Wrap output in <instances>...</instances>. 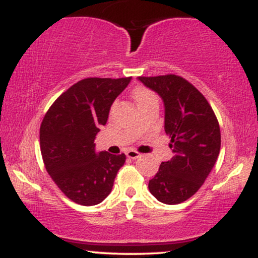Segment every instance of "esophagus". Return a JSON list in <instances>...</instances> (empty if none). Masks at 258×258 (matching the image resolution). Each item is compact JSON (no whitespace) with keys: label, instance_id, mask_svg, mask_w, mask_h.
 <instances>
[{"label":"esophagus","instance_id":"esophagus-1","mask_svg":"<svg viewBox=\"0 0 258 258\" xmlns=\"http://www.w3.org/2000/svg\"><path fill=\"white\" fill-rule=\"evenodd\" d=\"M126 156L128 159H138V158H141L142 155L138 152H136V150L130 149V150H127V152H126Z\"/></svg>","mask_w":258,"mask_h":258}]
</instances>
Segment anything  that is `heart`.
Here are the masks:
<instances>
[{"label":"heart","instance_id":"b5f03b06","mask_svg":"<svg viewBox=\"0 0 258 258\" xmlns=\"http://www.w3.org/2000/svg\"><path fill=\"white\" fill-rule=\"evenodd\" d=\"M132 96L133 98L136 99V102H137L138 105H142L144 104V103L149 102V100L156 98L155 94H154L152 91H149L148 88H144V87L135 88L132 92Z\"/></svg>","mask_w":258,"mask_h":258}]
</instances>
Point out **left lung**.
<instances>
[{
  "label": "left lung",
  "mask_w": 258,
  "mask_h": 258,
  "mask_svg": "<svg viewBox=\"0 0 258 258\" xmlns=\"http://www.w3.org/2000/svg\"><path fill=\"white\" fill-rule=\"evenodd\" d=\"M138 80L164 102L165 132L173 153L148 186L160 203L176 205L193 197L214 168L221 149L220 125L205 97L185 79L161 75Z\"/></svg>",
  "instance_id": "8db88e82"
}]
</instances>
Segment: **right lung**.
<instances>
[{
    "instance_id": "1",
    "label": "right lung",
    "mask_w": 258,
    "mask_h": 258,
    "mask_svg": "<svg viewBox=\"0 0 258 258\" xmlns=\"http://www.w3.org/2000/svg\"><path fill=\"white\" fill-rule=\"evenodd\" d=\"M131 79L81 80L60 94L44 115L40 127L44 166L74 203L84 206L102 203L125 164V154L97 153L94 139Z\"/></svg>"
}]
</instances>
